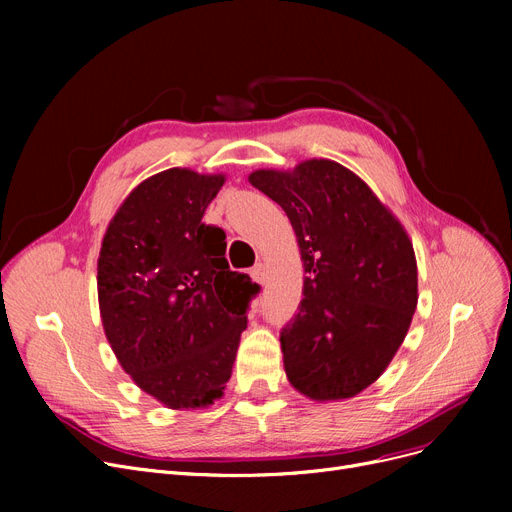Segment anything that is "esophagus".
<instances>
[{
    "instance_id": "esophagus-1",
    "label": "esophagus",
    "mask_w": 512,
    "mask_h": 512,
    "mask_svg": "<svg viewBox=\"0 0 512 512\" xmlns=\"http://www.w3.org/2000/svg\"><path fill=\"white\" fill-rule=\"evenodd\" d=\"M251 276H253L255 282L265 284V265H263V263H257V265L253 267V270H251Z\"/></svg>"
}]
</instances>
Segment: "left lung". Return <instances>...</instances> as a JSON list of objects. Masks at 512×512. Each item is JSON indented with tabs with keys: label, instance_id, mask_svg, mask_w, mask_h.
<instances>
[{
	"label": "left lung",
	"instance_id": "8db88e82",
	"mask_svg": "<svg viewBox=\"0 0 512 512\" xmlns=\"http://www.w3.org/2000/svg\"><path fill=\"white\" fill-rule=\"evenodd\" d=\"M249 182L288 215L305 267V299L280 332L288 382L313 400L351 398L380 378L417 307L411 240L351 170L307 159Z\"/></svg>",
	"mask_w": 512,
	"mask_h": 512
}]
</instances>
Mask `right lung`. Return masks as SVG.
<instances>
[{"instance_id": "obj_1", "label": "right lung", "mask_w": 512, "mask_h": 512, "mask_svg": "<svg viewBox=\"0 0 512 512\" xmlns=\"http://www.w3.org/2000/svg\"><path fill=\"white\" fill-rule=\"evenodd\" d=\"M222 174L159 172L126 197L97 261L99 311L122 369L170 409L222 398L259 284L232 272L226 234L203 224Z\"/></svg>"}]
</instances>
